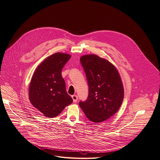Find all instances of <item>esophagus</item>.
<instances>
[{
  "instance_id": "34e87169",
  "label": "esophagus",
  "mask_w": 160,
  "mask_h": 160,
  "mask_svg": "<svg viewBox=\"0 0 160 160\" xmlns=\"http://www.w3.org/2000/svg\"><path fill=\"white\" fill-rule=\"evenodd\" d=\"M72 98L73 99V102H76L77 100H78V96H77L76 95H73L72 96Z\"/></svg>"
}]
</instances>
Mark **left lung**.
I'll return each mask as SVG.
<instances>
[{
	"label": "left lung",
	"instance_id": "obj_1",
	"mask_svg": "<svg viewBox=\"0 0 160 160\" xmlns=\"http://www.w3.org/2000/svg\"><path fill=\"white\" fill-rule=\"evenodd\" d=\"M89 86L85 102L79 105L89 120L103 122L119 109L124 98V88L120 74L113 64L96 55L80 57Z\"/></svg>",
	"mask_w": 160,
	"mask_h": 160
}]
</instances>
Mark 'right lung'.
<instances>
[{"label": "right lung", "mask_w": 160, "mask_h": 160, "mask_svg": "<svg viewBox=\"0 0 160 160\" xmlns=\"http://www.w3.org/2000/svg\"><path fill=\"white\" fill-rule=\"evenodd\" d=\"M71 56L56 52L41 62L35 69L29 87V99L35 108L44 116L52 118L72 103L67 92L61 72Z\"/></svg>", "instance_id": "add662e5"}]
</instances>
